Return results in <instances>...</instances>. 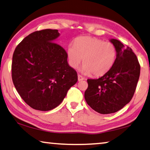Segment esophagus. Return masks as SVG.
<instances>
[{"instance_id":"1","label":"esophagus","mask_w":150,"mask_h":150,"mask_svg":"<svg viewBox=\"0 0 150 150\" xmlns=\"http://www.w3.org/2000/svg\"><path fill=\"white\" fill-rule=\"evenodd\" d=\"M83 79H84V78L81 75H78V81H82V80H83Z\"/></svg>"}]
</instances>
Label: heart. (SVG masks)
Here are the masks:
<instances>
[{
	"label": "heart",
	"mask_w": 150,
	"mask_h": 150,
	"mask_svg": "<svg viewBox=\"0 0 150 150\" xmlns=\"http://www.w3.org/2000/svg\"><path fill=\"white\" fill-rule=\"evenodd\" d=\"M68 62L73 69H77L83 59L81 71L86 75L102 76L110 70L117 59V49L112 43L97 38L83 36L69 44Z\"/></svg>",
	"instance_id": "b5f03b06"
}]
</instances>
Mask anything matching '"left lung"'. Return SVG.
<instances>
[{
	"mask_svg": "<svg viewBox=\"0 0 150 150\" xmlns=\"http://www.w3.org/2000/svg\"><path fill=\"white\" fill-rule=\"evenodd\" d=\"M117 49V59L108 73L97 79H88L86 101L97 112H116L132 99L140 75V64L132 49L119 40L110 39Z\"/></svg>",
	"mask_w": 150,
	"mask_h": 150,
	"instance_id": "1",
	"label": "left lung"
}]
</instances>
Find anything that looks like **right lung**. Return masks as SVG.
<instances>
[{
    "instance_id": "1",
    "label": "right lung",
    "mask_w": 150,
    "mask_h": 150,
    "mask_svg": "<svg viewBox=\"0 0 150 150\" xmlns=\"http://www.w3.org/2000/svg\"><path fill=\"white\" fill-rule=\"evenodd\" d=\"M57 30L36 31L25 37L13 55L12 79L17 92L35 110L55 108L77 81L63 48L54 43Z\"/></svg>"
}]
</instances>
